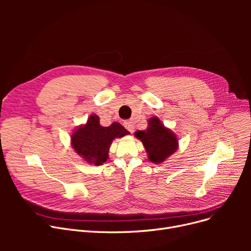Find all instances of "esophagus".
<instances>
[{
  "instance_id": "34e87169",
  "label": "esophagus",
  "mask_w": 251,
  "mask_h": 251,
  "mask_svg": "<svg viewBox=\"0 0 251 251\" xmlns=\"http://www.w3.org/2000/svg\"><path fill=\"white\" fill-rule=\"evenodd\" d=\"M123 125H124V127L129 131L130 133H132L133 131H134V125L132 124V122H131V121H125V122L123 123Z\"/></svg>"
}]
</instances>
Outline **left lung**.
Listing matches in <instances>:
<instances>
[{"mask_svg":"<svg viewBox=\"0 0 251 251\" xmlns=\"http://www.w3.org/2000/svg\"><path fill=\"white\" fill-rule=\"evenodd\" d=\"M134 135L141 140L150 160L155 164L165 161L178 149L176 134L164 127L156 117L151 118L149 121V128L146 131L138 130Z\"/></svg>","mask_w":251,"mask_h":251,"instance_id":"1","label":"left lung"}]
</instances>
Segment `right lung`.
I'll use <instances>...</instances> for the list:
<instances>
[{
	"instance_id": "right-lung-1",
	"label": "right lung",
	"mask_w": 251,
	"mask_h": 251,
	"mask_svg": "<svg viewBox=\"0 0 251 251\" xmlns=\"http://www.w3.org/2000/svg\"><path fill=\"white\" fill-rule=\"evenodd\" d=\"M127 134L130 133L120 123L114 122L111 126L103 127L100 124L99 117L91 115L87 123L72 134V147L88 164L100 166L108 160L113 139Z\"/></svg>"
}]
</instances>
